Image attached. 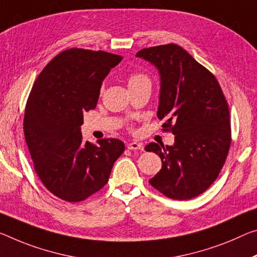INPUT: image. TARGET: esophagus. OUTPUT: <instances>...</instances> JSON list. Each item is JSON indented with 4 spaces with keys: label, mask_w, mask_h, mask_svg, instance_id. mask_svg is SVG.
<instances>
[{
    "label": "esophagus",
    "mask_w": 257,
    "mask_h": 257,
    "mask_svg": "<svg viewBox=\"0 0 257 257\" xmlns=\"http://www.w3.org/2000/svg\"><path fill=\"white\" fill-rule=\"evenodd\" d=\"M127 148L129 150H143V144L142 143H138V142H132V143H129L127 145Z\"/></svg>",
    "instance_id": "1"
}]
</instances>
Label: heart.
Masks as SVG:
<instances>
[{"mask_svg": "<svg viewBox=\"0 0 257 257\" xmlns=\"http://www.w3.org/2000/svg\"><path fill=\"white\" fill-rule=\"evenodd\" d=\"M150 82L149 77L142 73H133L128 77V87H133V85H137L141 83Z\"/></svg>", "mask_w": 257, "mask_h": 257, "instance_id": "b5f03b06", "label": "heart"}]
</instances>
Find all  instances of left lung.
Here are the masks:
<instances>
[{"label": "left lung", "instance_id": "1", "mask_svg": "<svg viewBox=\"0 0 257 257\" xmlns=\"http://www.w3.org/2000/svg\"><path fill=\"white\" fill-rule=\"evenodd\" d=\"M136 57L157 67L160 96L157 115L175 135L174 145L150 143L162 167L149 181L174 200H187L216 180L231 144L227 101L216 77L177 44L145 48Z\"/></svg>", "mask_w": 257, "mask_h": 257}]
</instances>
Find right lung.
<instances>
[{
  "label": "right lung",
  "mask_w": 257,
  "mask_h": 257,
  "mask_svg": "<svg viewBox=\"0 0 257 257\" xmlns=\"http://www.w3.org/2000/svg\"><path fill=\"white\" fill-rule=\"evenodd\" d=\"M122 60L105 51L68 49L49 62L28 97L24 134L43 185L68 202L82 201L106 184L124 151L115 138L83 142V113L96 107L105 77Z\"/></svg>",
  "instance_id": "obj_1"
}]
</instances>
